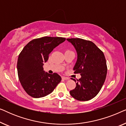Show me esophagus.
Segmentation results:
<instances>
[{
    "label": "esophagus",
    "mask_w": 126,
    "mask_h": 126,
    "mask_svg": "<svg viewBox=\"0 0 126 126\" xmlns=\"http://www.w3.org/2000/svg\"><path fill=\"white\" fill-rule=\"evenodd\" d=\"M62 79H63V80H69V77H62Z\"/></svg>",
    "instance_id": "1"
}]
</instances>
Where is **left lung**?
Returning a JSON list of instances; mask_svg holds the SVG:
<instances>
[{"mask_svg": "<svg viewBox=\"0 0 126 126\" xmlns=\"http://www.w3.org/2000/svg\"><path fill=\"white\" fill-rule=\"evenodd\" d=\"M76 50L77 60L74 73L81 77L76 81V88L70 91L72 97L79 101H88L98 94L106 80L107 66L104 54L91 41L81 38H68Z\"/></svg>", "mask_w": 126, "mask_h": 126, "instance_id": "8db88e82", "label": "left lung"}]
</instances>
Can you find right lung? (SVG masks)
<instances>
[{"mask_svg":"<svg viewBox=\"0 0 126 126\" xmlns=\"http://www.w3.org/2000/svg\"><path fill=\"white\" fill-rule=\"evenodd\" d=\"M65 39L51 37L32 39L20 53L17 62L18 78L29 95L34 98L47 96L61 81V77L57 73L45 72L43 65L53 49Z\"/></svg>","mask_w":126,"mask_h":126,"instance_id":"right-lung-1","label":"right lung"}]
</instances>
